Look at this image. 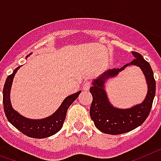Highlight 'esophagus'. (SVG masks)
I'll return each instance as SVG.
<instances>
[{
	"label": "esophagus",
	"mask_w": 161,
	"mask_h": 161,
	"mask_svg": "<svg viewBox=\"0 0 161 161\" xmlns=\"http://www.w3.org/2000/svg\"><path fill=\"white\" fill-rule=\"evenodd\" d=\"M91 86V82H85L82 85V90L84 91H88L90 89Z\"/></svg>",
	"instance_id": "obj_1"
}]
</instances>
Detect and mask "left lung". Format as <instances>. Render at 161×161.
I'll list each match as a JSON object with an SVG mask.
<instances>
[{"instance_id":"1","label":"left lung","mask_w":161,"mask_h":161,"mask_svg":"<svg viewBox=\"0 0 161 161\" xmlns=\"http://www.w3.org/2000/svg\"><path fill=\"white\" fill-rule=\"evenodd\" d=\"M135 57L131 62L120 69H108L98 79L93 80L90 92L92 103L90 108L91 118L101 132L108 135H121L133 130L144 122L150 114L156 94V81L150 64L137 52H132ZM133 64L139 66L144 72L148 83V93L145 100L130 109L121 110L114 107L107 99L104 90V82L115 76L125 67Z\"/></svg>"}]
</instances>
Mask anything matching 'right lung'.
Instances as JSON below:
<instances>
[{
    "mask_svg": "<svg viewBox=\"0 0 161 161\" xmlns=\"http://www.w3.org/2000/svg\"><path fill=\"white\" fill-rule=\"evenodd\" d=\"M29 56V55H28ZM26 56V57H28ZM21 66L17 67L10 75L7 77L6 81L4 85L3 89V104L4 111L5 116L9 122L14 126L20 130L22 134L26 136L34 138V139H44L47 137L55 135L63 125L64 121L65 119L68 108L71 105L73 102L79 97L81 91L76 92L75 94L67 96L58 109L53 115L46 117L44 119L34 120L29 119L23 116L20 115L17 111L12 108L10 102V89L12 86L14 78L18 69Z\"/></svg>",
    "mask_w": 161,
    "mask_h": 161,
    "instance_id": "right-lung-1",
    "label": "right lung"
}]
</instances>
